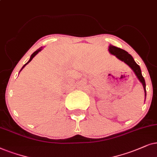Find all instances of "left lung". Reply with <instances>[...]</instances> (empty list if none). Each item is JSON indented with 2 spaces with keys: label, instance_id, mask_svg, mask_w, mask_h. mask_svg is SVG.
<instances>
[{
  "label": "left lung",
  "instance_id": "left-lung-1",
  "mask_svg": "<svg viewBox=\"0 0 157 157\" xmlns=\"http://www.w3.org/2000/svg\"><path fill=\"white\" fill-rule=\"evenodd\" d=\"M108 52H109V53L111 54L112 55L116 56L119 60L124 62L125 64H126L133 71L136 76L137 77L138 80L140 81V82H141L142 85H143L146 99V97H147V90H146L145 80H144V77L142 76L141 68H140L139 65H138V64L136 63V62L134 61V59H133L132 56H131L130 54H128L126 51H125V50L121 49V48L115 47V46H113L112 44H110L108 46Z\"/></svg>",
  "mask_w": 157,
  "mask_h": 157
}]
</instances>
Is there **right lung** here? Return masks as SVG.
Listing matches in <instances>:
<instances>
[{"label": "right lung", "instance_id": "right-lung-1", "mask_svg": "<svg viewBox=\"0 0 157 157\" xmlns=\"http://www.w3.org/2000/svg\"><path fill=\"white\" fill-rule=\"evenodd\" d=\"M42 49H43V47H40V48H39V49H37L36 52H33V53L32 54H31V57H30V59H29V61H28V62H26V64H24V65L22 67V68H21V69L20 72H21V70H23V69H24V67H25V66H26L27 64H29V62H30L31 61V60H32V59H33V57H35V56H36V54H38L39 52H41V50H42Z\"/></svg>", "mask_w": 157, "mask_h": 157}]
</instances>
